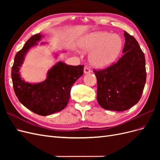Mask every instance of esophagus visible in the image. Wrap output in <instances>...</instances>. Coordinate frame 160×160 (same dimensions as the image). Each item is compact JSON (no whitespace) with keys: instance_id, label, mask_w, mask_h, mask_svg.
Here are the masks:
<instances>
[{"instance_id":"esophagus-1","label":"esophagus","mask_w":160,"mask_h":160,"mask_svg":"<svg viewBox=\"0 0 160 160\" xmlns=\"http://www.w3.org/2000/svg\"><path fill=\"white\" fill-rule=\"evenodd\" d=\"M90 72H91L90 69H89V68H88V67H85V68H84V72H85V74H87V73H89Z\"/></svg>"}]
</instances>
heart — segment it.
<instances>
[{"mask_svg":"<svg viewBox=\"0 0 160 160\" xmlns=\"http://www.w3.org/2000/svg\"><path fill=\"white\" fill-rule=\"evenodd\" d=\"M123 45L122 38L119 35L99 32L83 38L80 48L84 52H91L89 61L92 66L103 69L113 64L118 59Z\"/></svg>","mask_w":160,"mask_h":160,"instance_id":"heart-1","label":"heart"}]
</instances>
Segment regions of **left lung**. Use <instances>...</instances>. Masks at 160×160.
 <instances>
[{
  "label": "left lung",
  "instance_id": "obj_1",
  "mask_svg": "<svg viewBox=\"0 0 160 160\" xmlns=\"http://www.w3.org/2000/svg\"><path fill=\"white\" fill-rule=\"evenodd\" d=\"M123 55L104 69H94L98 81L97 99L107 110L123 111L141 98L146 81V59L135 38L124 32Z\"/></svg>",
  "mask_w": 160,
  "mask_h": 160
}]
</instances>
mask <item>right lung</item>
<instances>
[{
  "mask_svg": "<svg viewBox=\"0 0 160 160\" xmlns=\"http://www.w3.org/2000/svg\"><path fill=\"white\" fill-rule=\"evenodd\" d=\"M42 35L32 36L14 57L11 69L13 88L19 101L39 115H49L63 109L68 103L72 85L83 74V65L72 66L59 61L48 71L47 79L39 83L22 80L19 69L28 49L37 45Z\"/></svg>",
  "mask_w": 160,
  "mask_h": 160,
  "instance_id": "right-lung-1",
  "label": "right lung"
}]
</instances>
